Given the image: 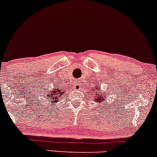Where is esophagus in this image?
Here are the masks:
<instances>
[{
    "instance_id": "34e87169",
    "label": "esophagus",
    "mask_w": 157,
    "mask_h": 157,
    "mask_svg": "<svg viewBox=\"0 0 157 157\" xmlns=\"http://www.w3.org/2000/svg\"><path fill=\"white\" fill-rule=\"evenodd\" d=\"M76 86H77V88H79V87H80V83H77Z\"/></svg>"
}]
</instances>
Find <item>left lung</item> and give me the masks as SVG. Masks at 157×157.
Returning <instances> with one entry per match:
<instances>
[{"label":"left lung","mask_w":157,"mask_h":157,"mask_svg":"<svg viewBox=\"0 0 157 157\" xmlns=\"http://www.w3.org/2000/svg\"><path fill=\"white\" fill-rule=\"evenodd\" d=\"M100 84H97V86H94V87L91 89V90H92V91H91V95L92 96V97H91V98H92L94 100V101L97 103V105H98V104L101 103V102H103L105 101V97L107 96V95L105 94V92H102L101 91H100V89H101V88L100 87Z\"/></svg>","instance_id":"1"}]
</instances>
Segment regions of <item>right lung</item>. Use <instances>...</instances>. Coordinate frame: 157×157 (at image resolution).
Masks as SVG:
<instances>
[{"mask_svg": "<svg viewBox=\"0 0 157 157\" xmlns=\"http://www.w3.org/2000/svg\"><path fill=\"white\" fill-rule=\"evenodd\" d=\"M53 86L54 89H52L51 91H50V89H46V91L45 92L44 94L45 97H46V99L48 100V102L52 104L60 101V99L64 97L65 91H66L64 89H63V88L61 87L60 85L57 84ZM65 89H66V88H65ZM49 102H48V103H49Z\"/></svg>", "mask_w": 157, "mask_h": 157, "instance_id": "obj_1", "label": "right lung"}]
</instances>
